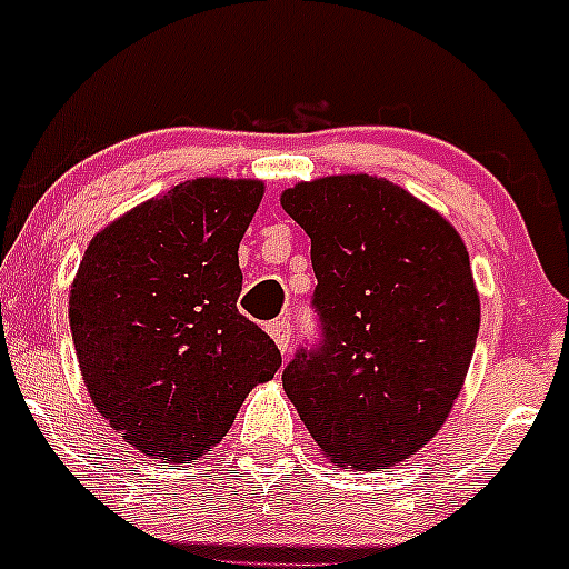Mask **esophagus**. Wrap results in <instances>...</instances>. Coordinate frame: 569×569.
Listing matches in <instances>:
<instances>
[{
	"label": "esophagus",
	"instance_id": "esophagus-1",
	"mask_svg": "<svg viewBox=\"0 0 569 569\" xmlns=\"http://www.w3.org/2000/svg\"><path fill=\"white\" fill-rule=\"evenodd\" d=\"M268 333H271V339L277 342V348L282 350V353L290 350V337H292L290 320H273V323L268 326Z\"/></svg>",
	"mask_w": 569,
	"mask_h": 569
}]
</instances>
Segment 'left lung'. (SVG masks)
I'll use <instances>...</instances> for the list:
<instances>
[{
    "instance_id": "1",
    "label": "left lung",
    "mask_w": 569,
    "mask_h": 569,
    "mask_svg": "<svg viewBox=\"0 0 569 569\" xmlns=\"http://www.w3.org/2000/svg\"><path fill=\"white\" fill-rule=\"evenodd\" d=\"M312 238L323 345L284 367L282 386L337 466H397L458 400L479 333V292L462 238L438 210L372 174H331L282 191Z\"/></svg>"
}]
</instances>
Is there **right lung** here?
<instances>
[{"instance_id": "add662e5", "label": "right lung", "mask_w": 569, "mask_h": 569, "mask_svg": "<svg viewBox=\"0 0 569 569\" xmlns=\"http://www.w3.org/2000/svg\"><path fill=\"white\" fill-rule=\"evenodd\" d=\"M262 191V180H186L103 227L81 257L68 318L84 386L148 458L213 452L246 395L282 367L238 312V246Z\"/></svg>"}]
</instances>
